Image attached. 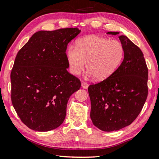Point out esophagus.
Instances as JSON below:
<instances>
[{"label":"esophagus","mask_w":159,"mask_h":159,"mask_svg":"<svg viewBox=\"0 0 159 159\" xmlns=\"http://www.w3.org/2000/svg\"><path fill=\"white\" fill-rule=\"evenodd\" d=\"M88 86H89V85H88L87 83L84 82H82V88H83V89H87Z\"/></svg>","instance_id":"obj_1"}]
</instances>
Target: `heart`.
Wrapping results in <instances>:
<instances>
[{"mask_svg": "<svg viewBox=\"0 0 159 159\" xmlns=\"http://www.w3.org/2000/svg\"><path fill=\"white\" fill-rule=\"evenodd\" d=\"M123 56L124 48L119 41L95 35L80 39L75 48L69 46L66 50L71 74L79 75L86 65L88 75L94 76L97 80H104L111 75L120 64Z\"/></svg>", "mask_w": 159, "mask_h": 159, "instance_id": "b5f03b06", "label": "heart"}]
</instances>
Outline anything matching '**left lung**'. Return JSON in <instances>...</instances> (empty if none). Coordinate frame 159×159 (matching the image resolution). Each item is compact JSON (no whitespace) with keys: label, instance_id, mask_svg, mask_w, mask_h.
I'll list each match as a JSON object with an SVG mask.
<instances>
[{"label":"left lung","instance_id":"8db88e82","mask_svg":"<svg viewBox=\"0 0 159 159\" xmlns=\"http://www.w3.org/2000/svg\"><path fill=\"white\" fill-rule=\"evenodd\" d=\"M118 37L124 48L123 61L111 75L88 89L91 119L95 127L104 131H118L132 123L141 111L148 93V69L142 51L126 36Z\"/></svg>","mask_w":159,"mask_h":159}]
</instances>
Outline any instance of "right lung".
Listing matches in <instances>:
<instances>
[{
	"label": "right lung",
	"instance_id": "right-lung-1",
	"mask_svg": "<svg viewBox=\"0 0 159 159\" xmlns=\"http://www.w3.org/2000/svg\"><path fill=\"white\" fill-rule=\"evenodd\" d=\"M78 28L34 33L18 52L11 72V103L31 129L50 131L64 122L70 95L80 80L67 71V46Z\"/></svg>",
	"mask_w": 159,
	"mask_h": 159
}]
</instances>
